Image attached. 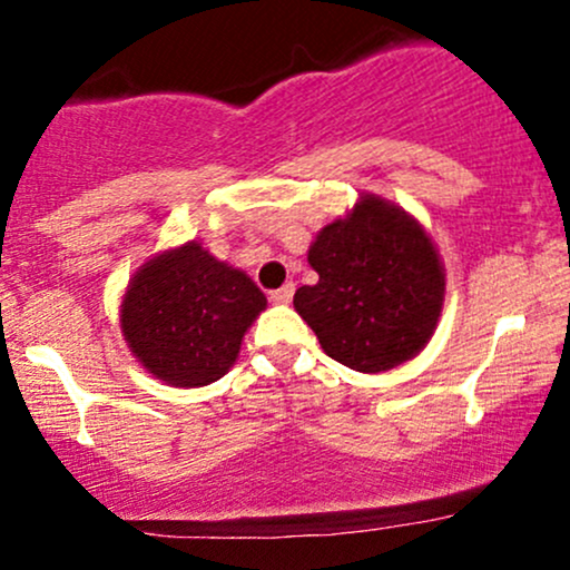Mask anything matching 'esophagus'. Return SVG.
<instances>
[{"label":"esophagus","instance_id":"1","mask_svg":"<svg viewBox=\"0 0 570 570\" xmlns=\"http://www.w3.org/2000/svg\"><path fill=\"white\" fill-rule=\"evenodd\" d=\"M292 297H294V284H284L281 289L271 292V299H273V303H278V305H289Z\"/></svg>","mask_w":570,"mask_h":570}]
</instances>
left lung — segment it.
Segmentation results:
<instances>
[{
	"instance_id": "obj_1",
	"label": "left lung",
	"mask_w": 570,
	"mask_h": 570,
	"mask_svg": "<svg viewBox=\"0 0 570 570\" xmlns=\"http://www.w3.org/2000/svg\"><path fill=\"white\" fill-rule=\"evenodd\" d=\"M318 273L294 292V311L326 356L356 372H385L429 345L444 305V265L412 214L362 193L307 248Z\"/></svg>"
}]
</instances>
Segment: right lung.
<instances>
[{"label":"right lung","mask_w":570,"mask_h":570,"mask_svg":"<svg viewBox=\"0 0 570 570\" xmlns=\"http://www.w3.org/2000/svg\"><path fill=\"white\" fill-rule=\"evenodd\" d=\"M267 307L259 286L219 263L200 240L144 263L120 303V330L136 362L174 389H200L233 367L248 326Z\"/></svg>","instance_id":"1"}]
</instances>
